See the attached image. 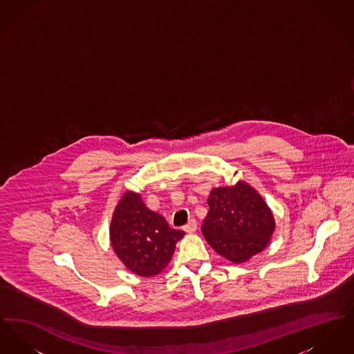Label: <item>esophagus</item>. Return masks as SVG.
Masks as SVG:
<instances>
[{
  "label": "esophagus",
  "mask_w": 354,
  "mask_h": 354,
  "mask_svg": "<svg viewBox=\"0 0 354 354\" xmlns=\"http://www.w3.org/2000/svg\"><path fill=\"white\" fill-rule=\"evenodd\" d=\"M196 228H198V223H196V220L195 219H189V221L183 227V230H185V232H189V234H191V232H195Z\"/></svg>",
  "instance_id": "1"
}]
</instances>
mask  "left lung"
<instances>
[{
	"mask_svg": "<svg viewBox=\"0 0 354 354\" xmlns=\"http://www.w3.org/2000/svg\"><path fill=\"white\" fill-rule=\"evenodd\" d=\"M202 232L215 252L240 264L260 253L274 232V218L261 195L244 180L212 188Z\"/></svg>",
	"mask_w": 354,
	"mask_h": 354,
	"instance_id": "1",
	"label": "left lung"
}]
</instances>
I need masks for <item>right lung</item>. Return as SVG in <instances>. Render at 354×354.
Instances as JSON below:
<instances>
[{
    "label": "right lung",
    "instance_id": "add662e5",
    "mask_svg": "<svg viewBox=\"0 0 354 354\" xmlns=\"http://www.w3.org/2000/svg\"><path fill=\"white\" fill-rule=\"evenodd\" d=\"M185 236L149 209L140 194L126 191L110 224L111 247L124 267L142 277L159 274L169 266L176 243Z\"/></svg>",
    "mask_w": 354,
    "mask_h": 354
}]
</instances>
